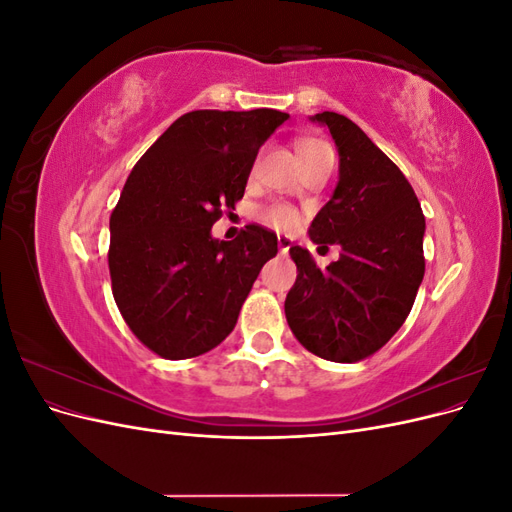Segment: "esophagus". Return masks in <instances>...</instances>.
I'll list each match as a JSON object with an SVG mask.
<instances>
[{
    "label": "esophagus",
    "mask_w": 512,
    "mask_h": 512,
    "mask_svg": "<svg viewBox=\"0 0 512 512\" xmlns=\"http://www.w3.org/2000/svg\"><path fill=\"white\" fill-rule=\"evenodd\" d=\"M290 245H292V239H290V237H284V235L277 237V247H280V252H282V254H288Z\"/></svg>",
    "instance_id": "1"
}]
</instances>
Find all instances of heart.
<instances>
[{"instance_id":"b5f03b06","label":"heart","mask_w":512,"mask_h":512,"mask_svg":"<svg viewBox=\"0 0 512 512\" xmlns=\"http://www.w3.org/2000/svg\"><path fill=\"white\" fill-rule=\"evenodd\" d=\"M294 149H297V158H299L301 166L307 162L320 160V158H333L331 147L324 141H320V138H301ZM260 220L275 230L288 232L292 228H297L299 215H297V211L286 207V205H269L260 211Z\"/></svg>"}]
</instances>
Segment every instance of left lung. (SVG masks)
<instances>
[{"mask_svg":"<svg viewBox=\"0 0 512 512\" xmlns=\"http://www.w3.org/2000/svg\"><path fill=\"white\" fill-rule=\"evenodd\" d=\"M309 119L331 132L339 181L307 232L342 254L320 271L305 247H290L299 275L286 320L305 350L354 363L380 350L410 314L425 275V218L404 173L354 121L329 111Z\"/></svg>","mask_w":512,"mask_h":512,"instance_id":"1","label":"left lung"}]
</instances>
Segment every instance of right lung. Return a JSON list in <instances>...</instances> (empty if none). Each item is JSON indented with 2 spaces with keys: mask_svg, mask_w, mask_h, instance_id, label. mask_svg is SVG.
Returning a JSON list of instances; mask_svg holds the SVG:
<instances>
[{
  "mask_svg": "<svg viewBox=\"0 0 512 512\" xmlns=\"http://www.w3.org/2000/svg\"><path fill=\"white\" fill-rule=\"evenodd\" d=\"M273 108L192 111L136 162L111 215L113 297L132 333L170 361L220 346L275 232L250 224L235 241L211 226L243 198L258 149L288 119Z\"/></svg>",
  "mask_w": 512,
  "mask_h": 512,
  "instance_id": "right-lung-1",
  "label": "right lung"
}]
</instances>
